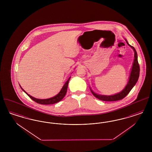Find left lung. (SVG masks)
Instances as JSON below:
<instances>
[{
	"label": "left lung",
	"instance_id": "1",
	"mask_svg": "<svg viewBox=\"0 0 152 152\" xmlns=\"http://www.w3.org/2000/svg\"><path fill=\"white\" fill-rule=\"evenodd\" d=\"M125 41H126V43L128 44L131 48H133V50L134 52V62H133V66L132 68L129 81H128L126 86L124 88V89L123 90V91H121V92H120L117 94L112 95V96L99 95V94H95L92 89H91L92 94H93L94 97L100 100L104 101H115L122 100L130 92L131 89L133 88V87L134 86V85L136 84V83H137L139 75H140V65H139L138 62L137 52L133 46L130 45L128 43L126 39H125Z\"/></svg>",
	"mask_w": 152,
	"mask_h": 152
}]
</instances>
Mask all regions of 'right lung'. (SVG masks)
I'll list each match as a JSON object with an SVG mask.
<instances>
[{
  "label": "right lung",
  "instance_id": "add662e5",
  "mask_svg": "<svg viewBox=\"0 0 152 152\" xmlns=\"http://www.w3.org/2000/svg\"><path fill=\"white\" fill-rule=\"evenodd\" d=\"M71 77L68 79V80L66 81V83H65V84L64 85V86L62 88L61 90L60 91V92L56 96H54L53 97H52L50 99H37L36 98H34L33 97H32L31 96H30L29 94H27L24 90H23V89L22 88V87H20V88H22V90L26 92V94H27L29 97L34 101H35L38 104H44V105H49V104H55V103H57L58 102H59L60 101H61L63 98L65 96V94L66 93V91H67V88H68V82L70 80Z\"/></svg>",
  "mask_w": 152,
  "mask_h": 152
}]
</instances>
